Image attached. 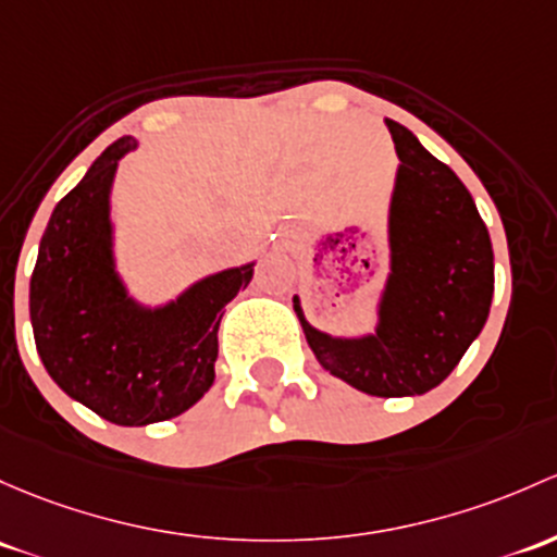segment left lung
<instances>
[{"instance_id": "1", "label": "left lung", "mask_w": 557, "mask_h": 557, "mask_svg": "<svg viewBox=\"0 0 557 557\" xmlns=\"http://www.w3.org/2000/svg\"><path fill=\"white\" fill-rule=\"evenodd\" d=\"M397 151L389 200V274L376 331L331 336L294 309L314 357L331 376L376 397L435 389L459 366L488 320L494 248L475 200L456 173L408 127L386 120Z\"/></svg>"}]
</instances>
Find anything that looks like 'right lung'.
Instances as JSON below:
<instances>
[{"label":"right lung","instance_id":"add662e5","mask_svg":"<svg viewBox=\"0 0 557 557\" xmlns=\"http://www.w3.org/2000/svg\"><path fill=\"white\" fill-rule=\"evenodd\" d=\"M138 140L109 146L52 210L28 288L34 342L72 400L120 426L189 411L213 386L224 307L256 261L191 283L160 307L131 296L116 272L111 186Z\"/></svg>","mask_w":557,"mask_h":557}]
</instances>
